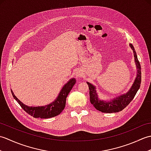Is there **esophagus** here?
Returning <instances> with one entry per match:
<instances>
[{"label":"esophagus","mask_w":151,"mask_h":151,"mask_svg":"<svg viewBox=\"0 0 151 151\" xmlns=\"http://www.w3.org/2000/svg\"><path fill=\"white\" fill-rule=\"evenodd\" d=\"M82 75V71L81 70H77L76 71V76H81Z\"/></svg>","instance_id":"1"}]
</instances>
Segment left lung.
<instances>
[{
	"label": "left lung",
	"mask_w": 151,
	"mask_h": 151,
	"mask_svg": "<svg viewBox=\"0 0 151 151\" xmlns=\"http://www.w3.org/2000/svg\"><path fill=\"white\" fill-rule=\"evenodd\" d=\"M129 46L133 51L137 74L132 86L126 93L118 95L117 97L110 99V100L101 99L99 98L98 93L97 92L96 86L91 84V83L86 82L89 86L91 103L93 105V106L97 110L103 112V113H115V112H119L123 110L132 101L134 97H135L136 93L139 89L141 81H142V73H141L140 63L138 59H137V54L135 49H134V46L132 44H129Z\"/></svg>",
	"instance_id": "8db88e82"
}]
</instances>
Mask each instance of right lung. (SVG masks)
Listing matches in <instances>:
<instances>
[{"label": "right lung", "instance_id": "obj_1", "mask_svg": "<svg viewBox=\"0 0 151 151\" xmlns=\"http://www.w3.org/2000/svg\"><path fill=\"white\" fill-rule=\"evenodd\" d=\"M75 83L76 79L75 78H70L66 84L63 85L55 100L51 103L45 106H28L27 105H25L16 97L12 89L11 91L13 97L15 99V101L18 102L21 108L27 113L35 118L47 119L55 117L61 114V112L63 111L65 106L67 95L72 89L73 86L75 84Z\"/></svg>", "mask_w": 151, "mask_h": 151}]
</instances>
